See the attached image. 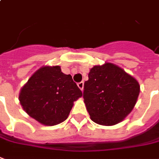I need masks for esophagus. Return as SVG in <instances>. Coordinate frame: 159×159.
<instances>
[{
    "mask_svg": "<svg viewBox=\"0 0 159 159\" xmlns=\"http://www.w3.org/2000/svg\"><path fill=\"white\" fill-rule=\"evenodd\" d=\"M83 85H84L83 82H80V83H77V86H78V88H79L81 90H83Z\"/></svg>",
    "mask_w": 159,
    "mask_h": 159,
    "instance_id": "1",
    "label": "esophagus"
}]
</instances>
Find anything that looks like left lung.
<instances>
[{"mask_svg":"<svg viewBox=\"0 0 159 159\" xmlns=\"http://www.w3.org/2000/svg\"><path fill=\"white\" fill-rule=\"evenodd\" d=\"M139 95V84L123 69L111 63L95 65L84 83L83 99L90 119L113 126L131 113Z\"/></svg>","mask_w":159,"mask_h":159,"instance_id":"1","label":"left lung"}]
</instances>
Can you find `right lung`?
Segmentation results:
<instances>
[{
	"mask_svg": "<svg viewBox=\"0 0 159 159\" xmlns=\"http://www.w3.org/2000/svg\"><path fill=\"white\" fill-rule=\"evenodd\" d=\"M83 93L70 75L60 66H43L21 88L19 100L25 113L45 126H55L68 118L74 102Z\"/></svg>",
	"mask_w": 159,
	"mask_h": 159,
	"instance_id": "add662e5",
	"label": "right lung"
}]
</instances>
